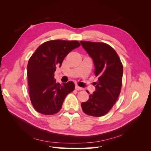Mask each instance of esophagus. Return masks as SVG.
Here are the masks:
<instances>
[{
    "label": "esophagus",
    "mask_w": 151,
    "mask_h": 151,
    "mask_svg": "<svg viewBox=\"0 0 151 151\" xmlns=\"http://www.w3.org/2000/svg\"><path fill=\"white\" fill-rule=\"evenodd\" d=\"M75 89H76V90H77V91H82V90H83V88H81V87L78 86L77 85H76V88H75Z\"/></svg>",
    "instance_id": "obj_1"
}]
</instances>
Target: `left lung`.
Instances as JSON below:
<instances>
[{
    "label": "left lung",
    "instance_id": "obj_1",
    "mask_svg": "<svg viewBox=\"0 0 151 151\" xmlns=\"http://www.w3.org/2000/svg\"><path fill=\"white\" fill-rule=\"evenodd\" d=\"M81 43L93 58L94 73L98 77V82L94 83L96 89L88 101L81 103L82 109L88 115L102 116L110 111L120 95L122 63L115 50L106 43L84 41Z\"/></svg>",
    "mask_w": 151,
    "mask_h": 151
}]
</instances>
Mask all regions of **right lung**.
Returning a JSON list of instances; mask_svg holds the SVG:
<instances>
[{"instance_id":"obj_1","label":"right lung","mask_w":151,"mask_h":151,"mask_svg":"<svg viewBox=\"0 0 151 151\" xmlns=\"http://www.w3.org/2000/svg\"><path fill=\"white\" fill-rule=\"evenodd\" d=\"M80 45L76 40H50L40 45L32 55L27 76L29 98L36 111L45 115L57 113L66 96L74 90L72 81L57 83L54 72L67 54Z\"/></svg>"}]
</instances>
